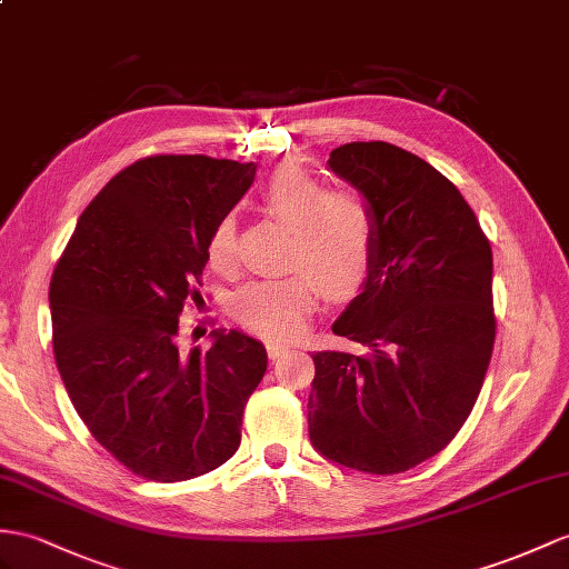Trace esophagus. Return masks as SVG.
Masks as SVG:
<instances>
[{"label": "esophagus", "instance_id": "obj_1", "mask_svg": "<svg viewBox=\"0 0 569 569\" xmlns=\"http://www.w3.org/2000/svg\"><path fill=\"white\" fill-rule=\"evenodd\" d=\"M266 348H268L270 359H277V357H282V355L289 352V345H287V342H280V340H268Z\"/></svg>", "mask_w": 569, "mask_h": 569}]
</instances>
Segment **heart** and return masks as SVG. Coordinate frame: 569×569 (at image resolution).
I'll use <instances>...</instances> for the list:
<instances>
[{
	"label": "heart",
	"instance_id": "b5f03b06",
	"mask_svg": "<svg viewBox=\"0 0 569 569\" xmlns=\"http://www.w3.org/2000/svg\"><path fill=\"white\" fill-rule=\"evenodd\" d=\"M260 200L292 231L287 262L297 268L243 284L231 299V316L258 336L292 338L307 326L321 284L330 297H348L367 282L377 256V221L365 198L352 190H328L326 180L297 163L277 166L260 186ZM207 260L219 272L233 268V214L214 221Z\"/></svg>",
	"mask_w": 569,
	"mask_h": 569
}]
</instances>
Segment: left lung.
Segmentation results:
<instances>
[{
  "mask_svg": "<svg viewBox=\"0 0 569 569\" xmlns=\"http://www.w3.org/2000/svg\"><path fill=\"white\" fill-rule=\"evenodd\" d=\"M328 166L367 198L377 256L332 323L359 352H316L309 437L326 459L403 473L459 435L497 336L492 248L451 180L389 142H350Z\"/></svg>",
  "mask_w": 569,
  "mask_h": 569,
  "instance_id": "obj_1",
  "label": "left lung"
}]
</instances>
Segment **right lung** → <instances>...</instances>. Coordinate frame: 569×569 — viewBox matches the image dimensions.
Returning a JSON list of instances; mask_svg holds the SVG:
<instances>
[{
  "label": "right lung",
  "mask_w": 569,
  "mask_h": 569,
  "mask_svg": "<svg viewBox=\"0 0 569 569\" xmlns=\"http://www.w3.org/2000/svg\"><path fill=\"white\" fill-rule=\"evenodd\" d=\"M256 163L154 154L106 183L50 280L52 352L93 439L134 476L180 482L237 453L268 352L241 330L178 348L198 303L214 221L251 188Z\"/></svg>",
  "instance_id": "add662e5"
}]
</instances>
